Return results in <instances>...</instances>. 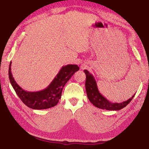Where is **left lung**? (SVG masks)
Segmentation results:
<instances>
[{
    "instance_id": "obj_1",
    "label": "left lung",
    "mask_w": 149,
    "mask_h": 149,
    "mask_svg": "<svg viewBox=\"0 0 149 149\" xmlns=\"http://www.w3.org/2000/svg\"><path fill=\"white\" fill-rule=\"evenodd\" d=\"M84 72L86 75L85 88H86L88 98L90 102L97 107L106 110H120L127 106L134 96V95L131 99H129L121 103L111 102L100 93L98 90L96 81L93 75L90 74L87 70H84Z\"/></svg>"
}]
</instances>
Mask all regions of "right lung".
Here are the masks:
<instances>
[{
    "instance_id": "right-lung-1",
    "label": "right lung",
    "mask_w": 149,
    "mask_h": 149,
    "mask_svg": "<svg viewBox=\"0 0 149 149\" xmlns=\"http://www.w3.org/2000/svg\"><path fill=\"white\" fill-rule=\"evenodd\" d=\"M11 61L9 67V78L18 97L26 105L33 109H44L57 105L61 99L63 88L75 72L79 70L76 65L63 66L49 86L42 91L29 92L22 89L16 83L11 72Z\"/></svg>"
}]
</instances>
